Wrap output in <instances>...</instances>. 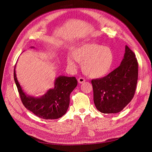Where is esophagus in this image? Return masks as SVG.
<instances>
[{
  "mask_svg": "<svg viewBox=\"0 0 152 152\" xmlns=\"http://www.w3.org/2000/svg\"><path fill=\"white\" fill-rule=\"evenodd\" d=\"M85 81H86L85 79L83 78V77H79V78H78V83L79 84L84 83L85 82Z\"/></svg>",
  "mask_w": 152,
  "mask_h": 152,
  "instance_id": "obj_1",
  "label": "esophagus"
}]
</instances>
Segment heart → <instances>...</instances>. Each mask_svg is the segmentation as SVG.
Segmentation results:
<instances>
[{
	"mask_svg": "<svg viewBox=\"0 0 152 152\" xmlns=\"http://www.w3.org/2000/svg\"><path fill=\"white\" fill-rule=\"evenodd\" d=\"M72 56L67 57V63L71 67L75 66V60L82 64L85 75L92 78L105 76L110 71L113 63V55L108 47L89 43L76 48Z\"/></svg>",
	"mask_w": 152,
	"mask_h": 152,
	"instance_id": "heart-1",
	"label": "heart"
}]
</instances>
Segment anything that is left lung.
<instances>
[{
	"instance_id": "8db88e82",
	"label": "left lung",
	"mask_w": 152,
	"mask_h": 152,
	"mask_svg": "<svg viewBox=\"0 0 152 152\" xmlns=\"http://www.w3.org/2000/svg\"><path fill=\"white\" fill-rule=\"evenodd\" d=\"M138 79V62L126 45L121 65L107 76L92 79L94 102L103 113H117L133 99Z\"/></svg>"
}]
</instances>
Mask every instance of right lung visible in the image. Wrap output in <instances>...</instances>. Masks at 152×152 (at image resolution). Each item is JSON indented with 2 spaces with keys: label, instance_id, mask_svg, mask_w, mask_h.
<instances>
[{
  "label": "right lung",
  "instance_id": "right-lung-1",
  "mask_svg": "<svg viewBox=\"0 0 152 152\" xmlns=\"http://www.w3.org/2000/svg\"><path fill=\"white\" fill-rule=\"evenodd\" d=\"M13 75L23 105L35 115L45 119H55L66 113L70 94L77 85L75 77L60 76L56 78L53 89H49L41 97H34L29 96L22 90L16 76L15 66Z\"/></svg>",
  "mask_w": 152,
  "mask_h": 152
}]
</instances>
